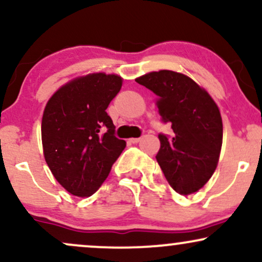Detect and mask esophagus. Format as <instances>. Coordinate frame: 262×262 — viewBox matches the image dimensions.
I'll list each match as a JSON object with an SVG mask.
<instances>
[{"mask_svg":"<svg viewBox=\"0 0 262 262\" xmlns=\"http://www.w3.org/2000/svg\"><path fill=\"white\" fill-rule=\"evenodd\" d=\"M140 140H141V138H130V139H129V143H132V144H138Z\"/></svg>","mask_w":262,"mask_h":262,"instance_id":"obj_1","label":"esophagus"}]
</instances>
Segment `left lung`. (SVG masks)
<instances>
[{"mask_svg":"<svg viewBox=\"0 0 262 262\" xmlns=\"http://www.w3.org/2000/svg\"><path fill=\"white\" fill-rule=\"evenodd\" d=\"M158 96L155 104L173 138L159 135L156 160L167 182L182 196L197 192L212 177L223 143V122L214 100L191 77L171 70L135 79Z\"/></svg>","mask_w":262,"mask_h":262,"instance_id":"1","label":"left lung"}]
</instances>
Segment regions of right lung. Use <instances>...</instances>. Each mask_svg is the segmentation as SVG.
<instances>
[{"instance_id": "1", "label": "right lung", "mask_w": 262, "mask_h": 262, "mask_svg": "<svg viewBox=\"0 0 262 262\" xmlns=\"http://www.w3.org/2000/svg\"><path fill=\"white\" fill-rule=\"evenodd\" d=\"M122 83L116 74L83 75L60 87L44 108V159L56 181L74 196H92L125 148L106 112Z\"/></svg>"}]
</instances>
